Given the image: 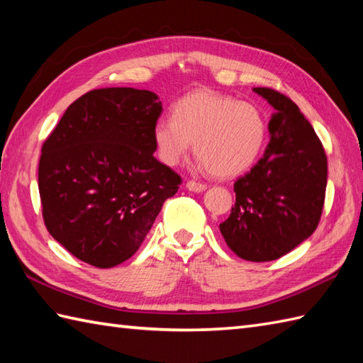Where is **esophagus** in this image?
<instances>
[{
	"mask_svg": "<svg viewBox=\"0 0 363 363\" xmlns=\"http://www.w3.org/2000/svg\"><path fill=\"white\" fill-rule=\"evenodd\" d=\"M186 187L190 190V191H204L207 189L206 184L203 182H196V181H189L186 184Z\"/></svg>",
	"mask_w": 363,
	"mask_h": 363,
	"instance_id": "esophagus-1",
	"label": "esophagus"
}]
</instances>
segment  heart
I'll return each instance as SVG.
<instances>
[{
  "label": "heart",
  "mask_w": 363,
  "mask_h": 363,
  "mask_svg": "<svg viewBox=\"0 0 363 363\" xmlns=\"http://www.w3.org/2000/svg\"><path fill=\"white\" fill-rule=\"evenodd\" d=\"M267 133L265 117L254 104L198 90L174 104L173 118L157 120L154 140L167 165H176L194 142L203 168L218 177H230L256 162Z\"/></svg>",
  "instance_id": "heart-1"
}]
</instances>
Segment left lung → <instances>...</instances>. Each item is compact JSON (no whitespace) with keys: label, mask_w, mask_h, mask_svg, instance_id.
I'll return each mask as SVG.
<instances>
[{"label":"left lung","mask_w":363,"mask_h":363,"mask_svg":"<svg viewBox=\"0 0 363 363\" xmlns=\"http://www.w3.org/2000/svg\"><path fill=\"white\" fill-rule=\"evenodd\" d=\"M276 112L269 143L251 172L234 184L235 204L220 225L238 257L268 262L282 257L317 229L328 182V157L299 107L279 91L254 89Z\"/></svg>","instance_id":"obj_1"}]
</instances>
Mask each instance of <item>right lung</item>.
<instances>
[{"label": "right lung", "mask_w": 363, "mask_h": 363, "mask_svg": "<svg viewBox=\"0 0 363 363\" xmlns=\"http://www.w3.org/2000/svg\"><path fill=\"white\" fill-rule=\"evenodd\" d=\"M162 113L150 90L109 87L68 106L42 146L45 226L74 257L111 268L140 248L181 176L154 157Z\"/></svg>", "instance_id": "right-lung-1"}]
</instances>
